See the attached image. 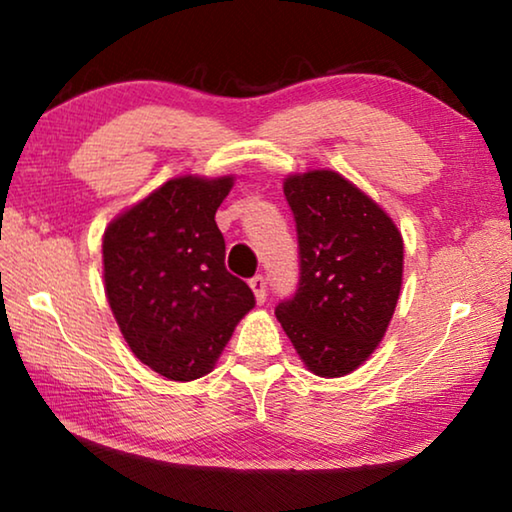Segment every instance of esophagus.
I'll return each mask as SVG.
<instances>
[{"label":"esophagus","mask_w":512,"mask_h":512,"mask_svg":"<svg viewBox=\"0 0 512 512\" xmlns=\"http://www.w3.org/2000/svg\"><path fill=\"white\" fill-rule=\"evenodd\" d=\"M250 289H253L259 305H262V302L266 300V280H264V277L262 275H255L253 280H250Z\"/></svg>","instance_id":"esophagus-1"}]
</instances>
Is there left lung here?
Segmentation results:
<instances>
[{
    "label": "left lung",
    "instance_id": "1",
    "mask_svg": "<svg viewBox=\"0 0 512 512\" xmlns=\"http://www.w3.org/2000/svg\"><path fill=\"white\" fill-rule=\"evenodd\" d=\"M298 232V289L275 316L320 377L348 375L384 336L402 287V235L386 212L334 171L284 183Z\"/></svg>",
    "mask_w": 512,
    "mask_h": 512
}]
</instances>
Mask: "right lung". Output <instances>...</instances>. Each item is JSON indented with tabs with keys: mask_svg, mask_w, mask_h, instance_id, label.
Returning a JSON list of instances; mask_svg holds the SVG:
<instances>
[{
	"mask_svg": "<svg viewBox=\"0 0 512 512\" xmlns=\"http://www.w3.org/2000/svg\"><path fill=\"white\" fill-rule=\"evenodd\" d=\"M232 178H173L108 225L103 277L135 357L162 377L192 381L214 368L232 329L255 307L225 268L214 214Z\"/></svg>",
	"mask_w": 512,
	"mask_h": 512,
	"instance_id": "1",
	"label": "right lung"
}]
</instances>
